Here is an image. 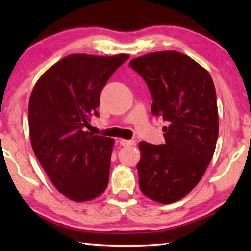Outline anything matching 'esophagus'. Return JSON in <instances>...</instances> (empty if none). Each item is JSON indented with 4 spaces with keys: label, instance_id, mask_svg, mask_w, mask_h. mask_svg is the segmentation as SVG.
Here are the masks:
<instances>
[{
    "label": "esophagus",
    "instance_id": "esophagus-1",
    "mask_svg": "<svg viewBox=\"0 0 251 251\" xmlns=\"http://www.w3.org/2000/svg\"><path fill=\"white\" fill-rule=\"evenodd\" d=\"M120 144L124 147H128V146L134 145L135 141H131V139H130V141H127V139H120Z\"/></svg>",
    "mask_w": 251,
    "mask_h": 251
}]
</instances>
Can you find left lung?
<instances>
[{"mask_svg": "<svg viewBox=\"0 0 251 251\" xmlns=\"http://www.w3.org/2000/svg\"><path fill=\"white\" fill-rule=\"evenodd\" d=\"M151 95L152 115L163 118L165 144L139 143L144 195L160 203L185 197L209 165L218 138V109L208 72L187 55L168 50L131 59Z\"/></svg>", "mask_w": 251, "mask_h": 251, "instance_id": "8db88e82", "label": "left lung"}]
</instances>
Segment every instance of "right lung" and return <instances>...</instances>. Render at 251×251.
I'll use <instances>...</instances> for the list:
<instances>
[{
	"label": "right lung",
	"instance_id": "right-lung-1",
	"mask_svg": "<svg viewBox=\"0 0 251 251\" xmlns=\"http://www.w3.org/2000/svg\"><path fill=\"white\" fill-rule=\"evenodd\" d=\"M128 55L64 57L41 76L28 104L34 154L59 193L87 201L108 184L113 139L86 131L101 90Z\"/></svg>",
	"mask_w": 251,
	"mask_h": 251
}]
</instances>
